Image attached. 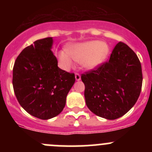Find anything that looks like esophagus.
I'll return each instance as SVG.
<instances>
[{
    "label": "esophagus",
    "instance_id": "34e87169",
    "mask_svg": "<svg viewBox=\"0 0 152 152\" xmlns=\"http://www.w3.org/2000/svg\"><path fill=\"white\" fill-rule=\"evenodd\" d=\"M75 78H76V81H79L81 79V76L79 73H76V74H75Z\"/></svg>",
    "mask_w": 152,
    "mask_h": 152
}]
</instances>
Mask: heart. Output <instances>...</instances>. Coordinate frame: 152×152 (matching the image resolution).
<instances>
[{
    "instance_id": "b5f03b06",
    "label": "heart",
    "mask_w": 152,
    "mask_h": 152,
    "mask_svg": "<svg viewBox=\"0 0 152 152\" xmlns=\"http://www.w3.org/2000/svg\"><path fill=\"white\" fill-rule=\"evenodd\" d=\"M110 52L108 45L103 42L87 41L73 44L67 48V53L61 51L59 54V62L65 70L73 65V61L80 62L85 69H93L103 63Z\"/></svg>"
}]
</instances>
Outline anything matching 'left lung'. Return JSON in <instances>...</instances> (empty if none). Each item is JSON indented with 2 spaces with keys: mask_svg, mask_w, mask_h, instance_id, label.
I'll return each mask as SVG.
<instances>
[{
  "mask_svg": "<svg viewBox=\"0 0 152 152\" xmlns=\"http://www.w3.org/2000/svg\"><path fill=\"white\" fill-rule=\"evenodd\" d=\"M89 110L99 117L115 120L135 104L142 88L141 64L129 47L119 42L110 59L82 74Z\"/></svg>",
  "mask_w": 152,
  "mask_h": 152,
  "instance_id": "8db88e82",
  "label": "left lung"
}]
</instances>
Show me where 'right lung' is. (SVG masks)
<instances>
[{"mask_svg": "<svg viewBox=\"0 0 152 152\" xmlns=\"http://www.w3.org/2000/svg\"><path fill=\"white\" fill-rule=\"evenodd\" d=\"M53 39H38L25 48L13 67L12 85L21 107L31 115L48 120L63 110L74 73L58 67L51 51Z\"/></svg>", "mask_w": 152, "mask_h": 152, "instance_id": "add662e5", "label": "right lung"}]
</instances>
